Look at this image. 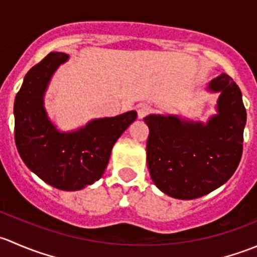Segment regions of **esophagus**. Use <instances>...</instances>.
Returning a JSON list of instances; mask_svg holds the SVG:
<instances>
[{
    "label": "esophagus",
    "mask_w": 257,
    "mask_h": 257,
    "mask_svg": "<svg viewBox=\"0 0 257 257\" xmlns=\"http://www.w3.org/2000/svg\"><path fill=\"white\" fill-rule=\"evenodd\" d=\"M152 113V107L148 104H141L138 107V116L141 119H143L144 116H147L148 114Z\"/></svg>",
    "instance_id": "1"
}]
</instances>
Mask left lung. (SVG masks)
<instances>
[{
  "mask_svg": "<svg viewBox=\"0 0 257 257\" xmlns=\"http://www.w3.org/2000/svg\"><path fill=\"white\" fill-rule=\"evenodd\" d=\"M220 92L217 114L208 123L177 115H150L147 163L155 185L172 198L190 200L226 183L242 155L246 109L239 85L226 73L209 83Z\"/></svg>",
  "mask_w": 257,
  "mask_h": 257,
  "instance_id": "left-lung-1",
  "label": "left lung"
}]
</instances>
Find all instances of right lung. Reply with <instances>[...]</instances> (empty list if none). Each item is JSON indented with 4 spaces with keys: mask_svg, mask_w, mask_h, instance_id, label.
<instances>
[{
    "mask_svg": "<svg viewBox=\"0 0 257 257\" xmlns=\"http://www.w3.org/2000/svg\"><path fill=\"white\" fill-rule=\"evenodd\" d=\"M68 54L51 52L26 74L15 99V142L23 163L45 183L67 191L99 180L114 143L137 119L136 110L89 121L76 132L62 133L43 107L52 74Z\"/></svg>",
    "mask_w": 257,
    "mask_h": 257,
    "instance_id": "right-lung-1",
    "label": "right lung"
}]
</instances>
